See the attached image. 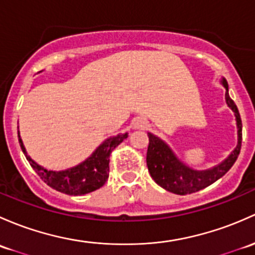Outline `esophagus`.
Here are the masks:
<instances>
[{"mask_svg":"<svg viewBox=\"0 0 255 255\" xmlns=\"http://www.w3.org/2000/svg\"><path fill=\"white\" fill-rule=\"evenodd\" d=\"M134 125H135L136 128H145L146 127V122H145V121H141V120L136 121Z\"/></svg>","mask_w":255,"mask_h":255,"instance_id":"esophagus-1","label":"esophagus"}]
</instances>
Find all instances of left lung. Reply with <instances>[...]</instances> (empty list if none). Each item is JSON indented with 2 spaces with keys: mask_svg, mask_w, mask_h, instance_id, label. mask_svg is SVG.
Wrapping results in <instances>:
<instances>
[{
  "mask_svg": "<svg viewBox=\"0 0 255 255\" xmlns=\"http://www.w3.org/2000/svg\"><path fill=\"white\" fill-rule=\"evenodd\" d=\"M221 84L226 89L225 100L227 106L234 111L237 125V145L224 161L208 170H195L182 161L166 141L152 133H148L149 146L146 152V165L149 173L151 178L166 191L186 195L204 189L221 178L237 160L242 143V121L237 106L229 95V84L226 79L221 78Z\"/></svg>",
  "mask_w": 255,
  "mask_h": 255,
  "instance_id": "obj_1",
  "label": "left lung"
}]
</instances>
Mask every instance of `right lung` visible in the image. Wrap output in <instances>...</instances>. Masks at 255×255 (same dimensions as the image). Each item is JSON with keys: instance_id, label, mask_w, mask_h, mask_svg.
<instances>
[{"instance_id": "right-lung-1", "label": "right lung", "mask_w": 255, "mask_h": 255, "mask_svg": "<svg viewBox=\"0 0 255 255\" xmlns=\"http://www.w3.org/2000/svg\"><path fill=\"white\" fill-rule=\"evenodd\" d=\"M127 136L128 133H120L117 135L110 136L94 150L92 155L87 157L84 161L73 166V167L67 168V170L53 171L47 170L44 166L39 165L29 156L19 132H18L20 148L23 150L26 160L40 176V178L51 188L68 195L88 194V193L103 187L106 179L109 178L110 155H111L112 150L119 146Z\"/></svg>"}]
</instances>
